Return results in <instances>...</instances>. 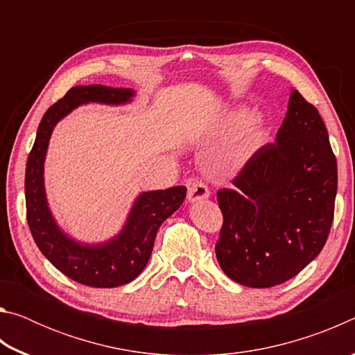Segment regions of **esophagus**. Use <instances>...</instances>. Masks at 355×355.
Listing matches in <instances>:
<instances>
[{
	"mask_svg": "<svg viewBox=\"0 0 355 355\" xmlns=\"http://www.w3.org/2000/svg\"><path fill=\"white\" fill-rule=\"evenodd\" d=\"M209 197L208 186L199 182V180H189L188 182V200L189 202H199Z\"/></svg>",
	"mask_w": 355,
	"mask_h": 355,
	"instance_id": "obj_1",
	"label": "esophagus"
}]
</instances>
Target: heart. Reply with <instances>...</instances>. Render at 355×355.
<instances>
[{"label":"heart","mask_w":355,"mask_h":355,"mask_svg":"<svg viewBox=\"0 0 355 355\" xmlns=\"http://www.w3.org/2000/svg\"><path fill=\"white\" fill-rule=\"evenodd\" d=\"M228 123L238 125L239 128L233 136L228 147V156L235 164L245 163L257 152L263 141V123L258 117H245L243 110H238L228 116Z\"/></svg>","instance_id":"b5f03b06"}]
</instances>
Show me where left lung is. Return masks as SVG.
Returning a JSON list of instances; mask_svg holds the SVG:
<instances>
[{"mask_svg":"<svg viewBox=\"0 0 355 355\" xmlns=\"http://www.w3.org/2000/svg\"><path fill=\"white\" fill-rule=\"evenodd\" d=\"M336 159L327 128L296 89L275 142L257 150L218 191L224 216L216 257L236 284L269 288L293 279L313 261L334 220Z\"/></svg>","mask_w":355,"mask_h":355,"instance_id":"1","label":"left lung"}]
</instances>
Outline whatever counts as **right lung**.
<instances>
[{
	"label": "right lung",
	"instance_id": "add662e5",
	"mask_svg": "<svg viewBox=\"0 0 355 355\" xmlns=\"http://www.w3.org/2000/svg\"><path fill=\"white\" fill-rule=\"evenodd\" d=\"M135 95L133 89L107 87L101 84L71 87L64 98L48 107L44 114L28 156L26 218L34 241L53 266L69 279L87 286L116 288L135 280L148 263L159 225L177 211L186 197L184 186L141 192L122 230L105 243L76 241L53 218L46 200L44 167L48 144L59 120L81 105H127Z\"/></svg>",
	"mask_w": 355,
	"mask_h": 355
}]
</instances>
